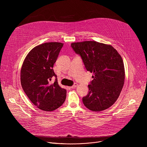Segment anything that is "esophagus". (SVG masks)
Wrapping results in <instances>:
<instances>
[{"label": "esophagus", "mask_w": 147, "mask_h": 147, "mask_svg": "<svg viewBox=\"0 0 147 147\" xmlns=\"http://www.w3.org/2000/svg\"><path fill=\"white\" fill-rule=\"evenodd\" d=\"M77 86H78L77 84V83H75L74 84L73 86L70 87V88H72V89H74V88H75L76 87H77Z\"/></svg>", "instance_id": "esophagus-1"}]
</instances>
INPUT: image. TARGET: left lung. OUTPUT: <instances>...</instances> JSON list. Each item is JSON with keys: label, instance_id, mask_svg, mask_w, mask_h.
Returning <instances> with one entry per match:
<instances>
[{"label": "left lung", "instance_id": "1", "mask_svg": "<svg viewBox=\"0 0 147 147\" xmlns=\"http://www.w3.org/2000/svg\"><path fill=\"white\" fill-rule=\"evenodd\" d=\"M71 47L81 57L87 70L94 74L89 92L82 98L84 105L94 112L109 108L117 100L124 85L121 56L112 46L96 41L74 42Z\"/></svg>", "mask_w": 147, "mask_h": 147}]
</instances>
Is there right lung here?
Segmentation results:
<instances>
[{
  "label": "right lung",
  "mask_w": 147,
  "mask_h": 147,
  "mask_svg": "<svg viewBox=\"0 0 147 147\" xmlns=\"http://www.w3.org/2000/svg\"><path fill=\"white\" fill-rule=\"evenodd\" d=\"M63 46L60 42H46L35 47L27 55L21 69L22 88L40 110L55 111L65 101L66 90L59 86L53 69ZM53 76L56 79L51 84L49 81Z\"/></svg>",
  "instance_id": "add662e5"
}]
</instances>
